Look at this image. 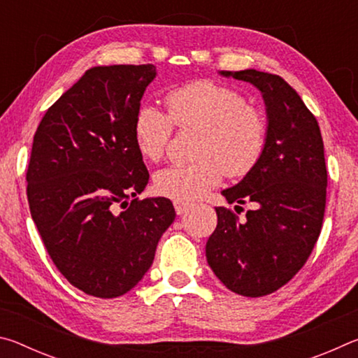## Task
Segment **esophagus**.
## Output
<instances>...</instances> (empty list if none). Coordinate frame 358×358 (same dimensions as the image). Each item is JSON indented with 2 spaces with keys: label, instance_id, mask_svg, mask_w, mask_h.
I'll return each instance as SVG.
<instances>
[{
  "label": "esophagus",
  "instance_id": "obj_1",
  "mask_svg": "<svg viewBox=\"0 0 358 358\" xmlns=\"http://www.w3.org/2000/svg\"><path fill=\"white\" fill-rule=\"evenodd\" d=\"M173 207H175V211H177V215H178V216H181V215H185L186 211L191 208V203H187V202H180V201H175V202H173Z\"/></svg>",
  "mask_w": 358,
  "mask_h": 358
}]
</instances>
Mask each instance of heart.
I'll return each instance as SVG.
<instances>
[{"instance_id": "1", "label": "heart", "mask_w": 358, "mask_h": 358, "mask_svg": "<svg viewBox=\"0 0 358 358\" xmlns=\"http://www.w3.org/2000/svg\"><path fill=\"white\" fill-rule=\"evenodd\" d=\"M167 113L151 104L138 107L134 141L141 155L157 162L166 155L173 124L202 131L197 143L199 161L172 166L155 175L161 196L189 202L220 185L222 175L241 178L262 157L266 145V120L237 90L211 80H197L173 88L166 96Z\"/></svg>"}]
</instances>
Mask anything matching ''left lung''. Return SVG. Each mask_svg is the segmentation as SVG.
Returning <instances> with one entry per match:
<instances>
[{
	"label": "left lung",
	"mask_w": 358,
	"mask_h": 358,
	"mask_svg": "<svg viewBox=\"0 0 358 358\" xmlns=\"http://www.w3.org/2000/svg\"><path fill=\"white\" fill-rule=\"evenodd\" d=\"M256 87L265 102L266 145L257 166L221 194L245 220L216 207L217 226L205 246L224 286L243 296L275 292L299 273L322 229L327 197L324 142L317 120L280 76L256 69L221 71Z\"/></svg>",
	"instance_id": "obj_1"
}]
</instances>
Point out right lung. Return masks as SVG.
I'll use <instances>...</instances> for the list:
<instances>
[{
    "label": "right lung",
    "instance_id": "add662e5",
    "mask_svg": "<svg viewBox=\"0 0 358 358\" xmlns=\"http://www.w3.org/2000/svg\"><path fill=\"white\" fill-rule=\"evenodd\" d=\"M155 77L153 64L88 69L45 112L33 138V221L59 273L99 299L137 286L175 220L169 199L136 197L150 175L132 126Z\"/></svg>",
    "mask_w": 358,
    "mask_h": 358
}]
</instances>
